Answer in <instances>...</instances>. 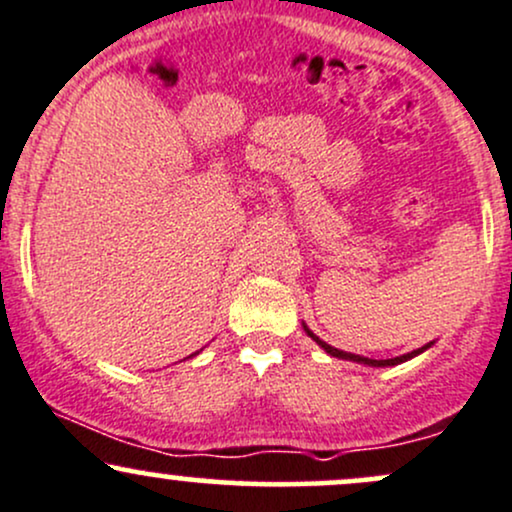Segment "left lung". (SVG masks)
Segmentation results:
<instances>
[{
    "label": "left lung",
    "instance_id": "left-lung-1",
    "mask_svg": "<svg viewBox=\"0 0 512 512\" xmlns=\"http://www.w3.org/2000/svg\"><path fill=\"white\" fill-rule=\"evenodd\" d=\"M303 330H306L308 335H311L313 340L318 342L320 347H323L325 352H328V355H333V357H340V359H350V362H362V364H372V367H393V364H401V362H406V359H411V357H415V355H420V352L423 350H428L430 345H423L420 347V350H413V352H408V355H401V357H393V359H369V357H362V355H352V352H342V350H338V347H333V345H328V342H323L318 338V335H313L311 330L306 328V325H303Z\"/></svg>",
    "mask_w": 512,
    "mask_h": 512
}]
</instances>
